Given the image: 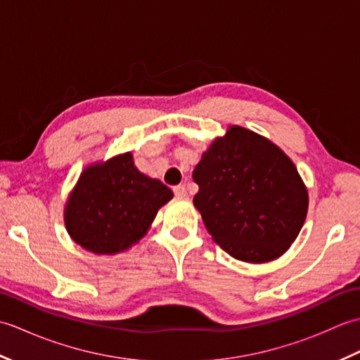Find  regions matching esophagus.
Wrapping results in <instances>:
<instances>
[{
	"label": "esophagus",
	"mask_w": 360,
	"mask_h": 360,
	"mask_svg": "<svg viewBox=\"0 0 360 360\" xmlns=\"http://www.w3.org/2000/svg\"><path fill=\"white\" fill-rule=\"evenodd\" d=\"M173 193L178 198H186L187 188H186V186H176V187H173Z\"/></svg>",
	"instance_id": "1"
}]
</instances>
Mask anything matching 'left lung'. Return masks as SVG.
I'll return each instance as SVG.
<instances>
[{
    "label": "left lung",
    "mask_w": 360,
    "mask_h": 360,
    "mask_svg": "<svg viewBox=\"0 0 360 360\" xmlns=\"http://www.w3.org/2000/svg\"><path fill=\"white\" fill-rule=\"evenodd\" d=\"M193 181V204L212 238L241 262L280 257L307 218L308 192L292 160L246 128L231 127L213 142Z\"/></svg>",
    "instance_id": "left-lung-1"
}]
</instances>
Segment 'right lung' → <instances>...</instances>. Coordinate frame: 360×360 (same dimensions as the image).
Here are the masks:
<instances>
[{
	"label": "right lung",
	"mask_w": 360,
	"mask_h": 360,
	"mask_svg": "<svg viewBox=\"0 0 360 360\" xmlns=\"http://www.w3.org/2000/svg\"><path fill=\"white\" fill-rule=\"evenodd\" d=\"M172 190L142 174L133 156L120 155L88 167L68 200L66 229L94 254H117L147 233Z\"/></svg>",
	"instance_id": "1"
}]
</instances>
